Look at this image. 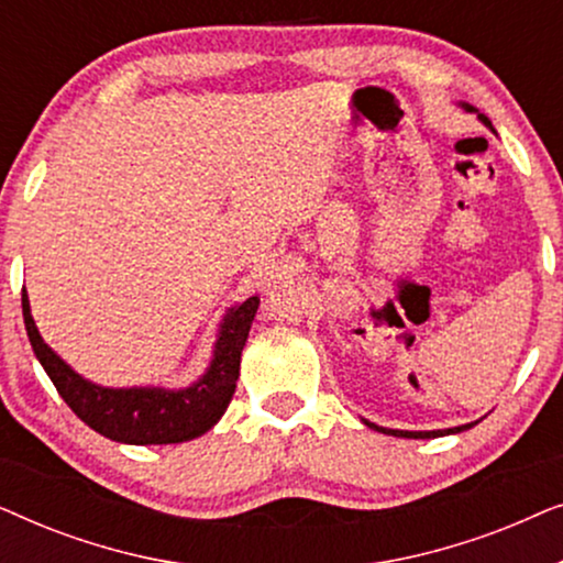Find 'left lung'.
Returning a JSON list of instances; mask_svg holds the SVG:
<instances>
[{
    "label": "left lung",
    "mask_w": 563,
    "mask_h": 563,
    "mask_svg": "<svg viewBox=\"0 0 563 563\" xmlns=\"http://www.w3.org/2000/svg\"><path fill=\"white\" fill-rule=\"evenodd\" d=\"M468 112H476L474 107H468V104H464ZM479 120L484 122V125L487 128H492V122L484 118V114H479ZM368 428H374V430H379V433H387V435H397V438H441V435H449V433H461V430H468V428H474L476 422H466V426H459V428H445V430H389V428H379V426H374V422H368V420H364Z\"/></svg>",
    "instance_id": "1"
}]
</instances>
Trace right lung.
Here are the masks:
<instances>
[{"mask_svg":"<svg viewBox=\"0 0 563 563\" xmlns=\"http://www.w3.org/2000/svg\"><path fill=\"white\" fill-rule=\"evenodd\" d=\"M256 310L258 297H249L243 305L230 307L220 325L210 366L202 379H197L191 387L110 389L84 379L58 353L48 349V343L37 333L33 314H30V299L22 289V318H25L30 345L45 374L51 376L53 387L76 412V418H81L91 430L110 441L133 445L191 441L207 433L222 418L233 399L238 374H241V353Z\"/></svg>","mask_w":563,"mask_h":563,"instance_id":"right-lung-1","label":"right lung"}]
</instances>
